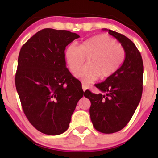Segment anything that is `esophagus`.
Here are the masks:
<instances>
[{
	"mask_svg": "<svg viewBox=\"0 0 158 158\" xmlns=\"http://www.w3.org/2000/svg\"><path fill=\"white\" fill-rule=\"evenodd\" d=\"M82 88H83V90H84V91H85V90L86 89H87V87H86V86H85V85H84L83 83L82 84Z\"/></svg>",
	"mask_w": 158,
	"mask_h": 158,
	"instance_id": "34e87169",
	"label": "esophagus"
}]
</instances>
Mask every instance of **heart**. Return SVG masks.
Returning <instances> with one entry per match:
<instances>
[{"mask_svg": "<svg viewBox=\"0 0 158 158\" xmlns=\"http://www.w3.org/2000/svg\"><path fill=\"white\" fill-rule=\"evenodd\" d=\"M68 68L76 73L87 58L88 64L80 69L75 76L84 85H89L98 78L114 75L122 65L125 51L116 41L106 34H100L85 41L79 47L70 44L64 51Z\"/></svg>", "mask_w": 158, "mask_h": 158, "instance_id": "heart-1", "label": "heart"}]
</instances>
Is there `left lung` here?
<instances>
[{"mask_svg": "<svg viewBox=\"0 0 158 158\" xmlns=\"http://www.w3.org/2000/svg\"><path fill=\"white\" fill-rule=\"evenodd\" d=\"M115 37L125 51L119 69L103 83L96 84L101 94L85 90L84 96L90 101V116L94 128L104 134L122 129L132 117L141 100L144 66L135 44L123 34L103 29Z\"/></svg>", "mask_w": 158, "mask_h": 158, "instance_id": "8db88e82", "label": "left lung"}]
</instances>
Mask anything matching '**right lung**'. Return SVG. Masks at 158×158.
Instances as JSON below:
<instances>
[{"instance_id":"add662e5","label":"right lung","mask_w":158,"mask_h":158,"mask_svg":"<svg viewBox=\"0 0 158 158\" xmlns=\"http://www.w3.org/2000/svg\"><path fill=\"white\" fill-rule=\"evenodd\" d=\"M66 30L44 29L21 47L15 76L23 111L38 131L58 135L68 129L83 96L81 82L66 67V46L79 38Z\"/></svg>"}]
</instances>
